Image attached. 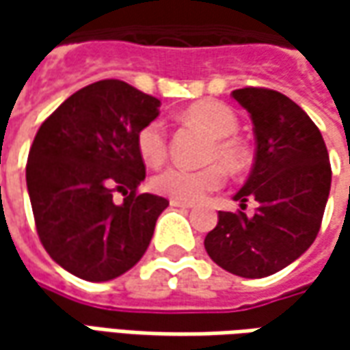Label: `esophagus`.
<instances>
[{
  "mask_svg": "<svg viewBox=\"0 0 350 350\" xmlns=\"http://www.w3.org/2000/svg\"><path fill=\"white\" fill-rule=\"evenodd\" d=\"M169 204H171L173 208H183V210L193 208V204H191V202H181V200H169Z\"/></svg>",
  "mask_w": 350,
  "mask_h": 350,
  "instance_id": "esophagus-1",
  "label": "esophagus"
}]
</instances>
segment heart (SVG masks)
Wrapping results in <instances>:
<instances>
[{
	"mask_svg": "<svg viewBox=\"0 0 350 350\" xmlns=\"http://www.w3.org/2000/svg\"><path fill=\"white\" fill-rule=\"evenodd\" d=\"M183 118L202 128L212 142L206 150V161L210 165L202 169L167 167L157 173L152 179V189L157 195L169 196L181 202H198L212 191L224 185V169L232 173H241L249 165L247 148L235 136L237 132V116L235 113L220 101H198L191 105ZM136 146L142 159L157 167L167 157V130L161 120H152L140 128L136 136ZM221 165L218 166L217 163Z\"/></svg>",
	"mask_w": 350,
	"mask_h": 350,
	"instance_id": "heart-1",
	"label": "heart"
}]
</instances>
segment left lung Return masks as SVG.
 Segmentation results:
<instances>
[{"mask_svg": "<svg viewBox=\"0 0 350 350\" xmlns=\"http://www.w3.org/2000/svg\"><path fill=\"white\" fill-rule=\"evenodd\" d=\"M232 97L251 116L255 161L234 200L253 216L218 212L204 237L210 259L243 278L275 275L294 262L316 239L331 189L325 142L314 120L286 95L265 88H243Z\"/></svg>", "mask_w": 350, "mask_h": 350, "instance_id": "left-lung-1", "label": "left lung"}]
</instances>
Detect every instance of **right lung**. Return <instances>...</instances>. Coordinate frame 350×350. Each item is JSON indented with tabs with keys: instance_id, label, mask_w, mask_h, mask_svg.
<instances>
[{
	"instance_id": "right-lung-1",
	"label": "right lung",
	"mask_w": 350,
	"mask_h": 350,
	"mask_svg": "<svg viewBox=\"0 0 350 350\" xmlns=\"http://www.w3.org/2000/svg\"><path fill=\"white\" fill-rule=\"evenodd\" d=\"M159 115V99L120 79L75 91L34 136L27 189L48 255L89 282L124 275L152 241L163 196L144 193L136 136ZM122 192L116 205L112 196Z\"/></svg>"
}]
</instances>
